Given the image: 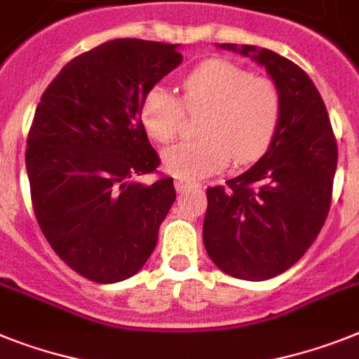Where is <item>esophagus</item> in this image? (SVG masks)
I'll list each match as a JSON object with an SVG mask.
<instances>
[{
	"instance_id": "1",
	"label": "esophagus",
	"mask_w": 359,
	"mask_h": 359,
	"mask_svg": "<svg viewBox=\"0 0 359 359\" xmlns=\"http://www.w3.org/2000/svg\"><path fill=\"white\" fill-rule=\"evenodd\" d=\"M174 187H176L177 192H185V191H189V189H194V187H198V185L196 183L187 182V180H176V182H174Z\"/></svg>"
}]
</instances>
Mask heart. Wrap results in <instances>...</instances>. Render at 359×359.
Segmentation results:
<instances>
[{"label":"heart","instance_id":"heart-1","mask_svg":"<svg viewBox=\"0 0 359 359\" xmlns=\"http://www.w3.org/2000/svg\"><path fill=\"white\" fill-rule=\"evenodd\" d=\"M182 99L189 111L205 109L198 124L201 137L165 150L163 167L189 182L218 172L231 158L236 163L257 159L279 126L280 95L273 82L222 58L201 62L185 75ZM183 106L167 88H150L139 108L148 137L159 144L174 141L182 130Z\"/></svg>","mask_w":359,"mask_h":359}]
</instances>
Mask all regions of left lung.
<instances>
[{
    "mask_svg": "<svg viewBox=\"0 0 359 359\" xmlns=\"http://www.w3.org/2000/svg\"><path fill=\"white\" fill-rule=\"evenodd\" d=\"M266 69L280 95V119L268 152L226 187L207 189L205 250L224 273L266 280L297 262L327 220L337 144L310 76L257 46L218 43Z\"/></svg>",
    "mask_w": 359,
    "mask_h": 359,
    "instance_id": "left-lung-1",
    "label": "left lung"
}]
</instances>
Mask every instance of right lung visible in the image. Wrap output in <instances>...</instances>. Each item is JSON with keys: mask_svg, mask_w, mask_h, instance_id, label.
Listing matches in <instances>:
<instances>
[{"mask_svg": "<svg viewBox=\"0 0 359 359\" xmlns=\"http://www.w3.org/2000/svg\"><path fill=\"white\" fill-rule=\"evenodd\" d=\"M180 43L119 38L62 67L43 91L25 165L38 226L71 269L100 284L143 268L174 200L172 177L144 185L159 156L139 108L183 62Z\"/></svg>", "mask_w": 359, "mask_h": 359, "instance_id": "right-lung-1", "label": "right lung"}]
</instances>
